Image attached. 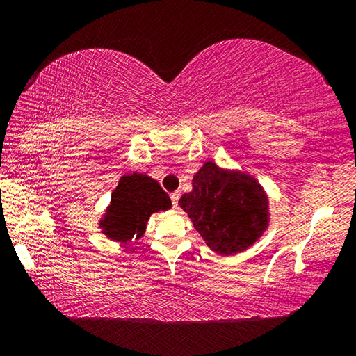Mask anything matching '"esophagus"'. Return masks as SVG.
I'll return each mask as SVG.
<instances>
[{"label":"esophagus","mask_w":356,"mask_h":356,"mask_svg":"<svg viewBox=\"0 0 356 356\" xmlns=\"http://www.w3.org/2000/svg\"><path fill=\"white\" fill-rule=\"evenodd\" d=\"M179 197H180V191H174L171 193V201H172V207L176 209L177 204H179Z\"/></svg>","instance_id":"1"}]
</instances>
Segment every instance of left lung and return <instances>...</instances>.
<instances>
[{
    "instance_id": "8db88e82",
    "label": "left lung",
    "mask_w": 356,
    "mask_h": 356,
    "mask_svg": "<svg viewBox=\"0 0 356 356\" xmlns=\"http://www.w3.org/2000/svg\"><path fill=\"white\" fill-rule=\"evenodd\" d=\"M193 226L212 251L232 256L248 250L268 227L264 186L237 170L206 161L193 177V190L179 200Z\"/></svg>"
}]
</instances>
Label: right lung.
<instances>
[{
	"label": "right lung",
	"mask_w": 356,
	"mask_h": 356,
	"mask_svg": "<svg viewBox=\"0 0 356 356\" xmlns=\"http://www.w3.org/2000/svg\"><path fill=\"white\" fill-rule=\"evenodd\" d=\"M171 206L170 196L155 179L140 172L125 174L111 193L99 227L110 240L127 243L143 237L150 215Z\"/></svg>",
	"instance_id": "1"
}]
</instances>
